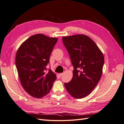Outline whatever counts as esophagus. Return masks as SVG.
<instances>
[{"mask_svg": "<svg viewBox=\"0 0 124 124\" xmlns=\"http://www.w3.org/2000/svg\"><path fill=\"white\" fill-rule=\"evenodd\" d=\"M63 73H59L58 75H59V76L60 77H61L62 76V75H63Z\"/></svg>", "mask_w": 124, "mask_h": 124, "instance_id": "1", "label": "esophagus"}]
</instances>
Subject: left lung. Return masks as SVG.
<instances>
[{
	"instance_id": "1",
	"label": "left lung",
	"mask_w": 124,
	"mask_h": 124,
	"mask_svg": "<svg viewBox=\"0 0 124 124\" xmlns=\"http://www.w3.org/2000/svg\"><path fill=\"white\" fill-rule=\"evenodd\" d=\"M62 42L74 68L72 80L65 86L74 98H83L91 93L100 80L104 62L103 53L85 35L63 36Z\"/></svg>"
}]
</instances>
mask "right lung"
<instances>
[{
  "mask_svg": "<svg viewBox=\"0 0 124 124\" xmlns=\"http://www.w3.org/2000/svg\"><path fill=\"white\" fill-rule=\"evenodd\" d=\"M58 39L43 34L31 36L16 52V64L22 87L31 96L41 98L52 88L56 75L46 72L50 57Z\"/></svg>",
  "mask_w": 124,
  "mask_h": 124,
  "instance_id": "right-lung-1",
  "label": "right lung"
}]
</instances>
